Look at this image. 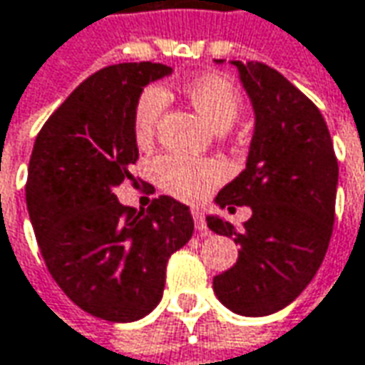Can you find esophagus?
I'll list each match as a JSON object with an SVG mask.
<instances>
[{
	"label": "esophagus",
	"mask_w": 365,
	"mask_h": 365,
	"mask_svg": "<svg viewBox=\"0 0 365 365\" xmlns=\"http://www.w3.org/2000/svg\"><path fill=\"white\" fill-rule=\"evenodd\" d=\"M192 216H194L195 230L202 234H207V226H206V218H204V212H202V210H197V207H194V210H192Z\"/></svg>",
	"instance_id": "1"
}]
</instances>
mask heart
I'll use <instances>...</instances> for the list:
<instances>
[{
	"mask_svg": "<svg viewBox=\"0 0 365 365\" xmlns=\"http://www.w3.org/2000/svg\"><path fill=\"white\" fill-rule=\"evenodd\" d=\"M183 95L202 115V119L218 131H226L238 119L242 108L240 91L230 78L220 74H204L187 82L183 86ZM163 107V91L155 86L145 88L139 95L133 110V137L139 147H147L153 141ZM153 175L171 195L197 202L224 180L226 171L218 161L212 159H192L178 153H165L153 161Z\"/></svg>",
	"mask_w": 365,
	"mask_h": 365,
	"instance_id": "obj_1",
	"label": "heart"
}]
</instances>
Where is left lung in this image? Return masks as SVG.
<instances>
[{
	"label": "left lung",
	"instance_id": "1",
	"mask_svg": "<svg viewBox=\"0 0 365 365\" xmlns=\"http://www.w3.org/2000/svg\"><path fill=\"white\" fill-rule=\"evenodd\" d=\"M252 101L257 127L246 170L216 195L222 207L250 206L238 230L207 218L212 232L240 246L232 269L214 277L226 307L248 317L270 315L303 293L331 240L337 158L319 108L281 72L234 60Z\"/></svg>",
	"mask_w": 365,
	"mask_h": 365
}]
</instances>
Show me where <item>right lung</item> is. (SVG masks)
Listing matches in <instances>:
<instances>
[{"instance_id": "1", "label": "right lung", "mask_w": 365, "mask_h": 365, "mask_svg": "<svg viewBox=\"0 0 365 365\" xmlns=\"http://www.w3.org/2000/svg\"><path fill=\"white\" fill-rule=\"evenodd\" d=\"M165 64L123 62L81 82L34 143L26 202L46 267L74 305L113 323L158 307L165 267L194 232L187 206L170 195L137 212L115 187L137 183L133 110Z\"/></svg>"}]
</instances>
